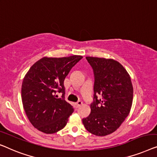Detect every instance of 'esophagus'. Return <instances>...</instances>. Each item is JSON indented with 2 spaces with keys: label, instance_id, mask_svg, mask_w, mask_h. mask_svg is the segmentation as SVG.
I'll list each match as a JSON object with an SVG mask.
<instances>
[{
  "label": "esophagus",
  "instance_id": "1",
  "mask_svg": "<svg viewBox=\"0 0 157 157\" xmlns=\"http://www.w3.org/2000/svg\"><path fill=\"white\" fill-rule=\"evenodd\" d=\"M82 105V101H78V102H77V103L75 104V105H76L77 107H80V106H81Z\"/></svg>",
  "mask_w": 157,
  "mask_h": 157
}]
</instances>
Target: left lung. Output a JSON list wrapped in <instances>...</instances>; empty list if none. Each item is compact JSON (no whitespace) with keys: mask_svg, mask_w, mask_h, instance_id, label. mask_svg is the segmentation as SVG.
Returning a JSON list of instances; mask_svg holds the SVG:
<instances>
[{"mask_svg":"<svg viewBox=\"0 0 157 157\" xmlns=\"http://www.w3.org/2000/svg\"><path fill=\"white\" fill-rule=\"evenodd\" d=\"M86 59L94 71V94L91 112L82 123L90 133L104 136L115 132L129 115L133 86L129 73L119 62L104 57Z\"/></svg>","mask_w":157,"mask_h":157,"instance_id":"obj_1","label":"left lung"}]
</instances>
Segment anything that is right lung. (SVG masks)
Returning a JSON list of instances; mask_svg holds the SVG:
<instances>
[{
	"label": "right lung",
	"mask_w": 157,
	"mask_h": 157,
	"mask_svg": "<svg viewBox=\"0 0 157 157\" xmlns=\"http://www.w3.org/2000/svg\"><path fill=\"white\" fill-rule=\"evenodd\" d=\"M81 56L44 57L35 63L24 77L22 101L28 120L35 128L45 134L63 129L73 108L65 101L64 80ZM57 92L63 93L57 98Z\"/></svg>",
	"instance_id": "right-lung-1"
}]
</instances>
